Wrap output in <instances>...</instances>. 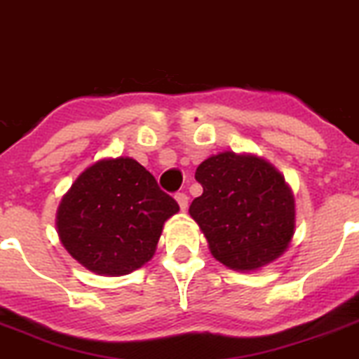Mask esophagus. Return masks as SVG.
<instances>
[{
  "instance_id": "1",
  "label": "esophagus",
  "mask_w": 359,
  "mask_h": 359,
  "mask_svg": "<svg viewBox=\"0 0 359 359\" xmlns=\"http://www.w3.org/2000/svg\"><path fill=\"white\" fill-rule=\"evenodd\" d=\"M175 200H177V203L180 205V209H182V210L187 209V203H189V196H187L186 193H177Z\"/></svg>"
}]
</instances>
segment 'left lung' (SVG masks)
<instances>
[{"label":"left lung","mask_w":359,"mask_h":359,"mask_svg":"<svg viewBox=\"0 0 359 359\" xmlns=\"http://www.w3.org/2000/svg\"><path fill=\"white\" fill-rule=\"evenodd\" d=\"M195 179L203 193L189 214L214 259L230 269L253 271L289 248L296 226L294 196L267 161L221 152L200 164Z\"/></svg>","instance_id":"1"}]
</instances>
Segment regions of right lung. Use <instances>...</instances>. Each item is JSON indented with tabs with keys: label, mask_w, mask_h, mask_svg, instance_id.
I'll return each mask as SVG.
<instances>
[{
	"label": "right lung",
	"mask_w": 359,
	"mask_h": 359,
	"mask_svg": "<svg viewBox=\"0 0 359 359\" xmlns=\"http://www.w3.org/2000/svg\"><path fill=\"white\" fill-rule=\"evenodd\" d=\"M179 203L130 157L86 168L62 198L58 236L74 259L97 274L122 276L154 257L164 221Z\"/></svg>",
	"instance_id": "1"
}]
</instances>
